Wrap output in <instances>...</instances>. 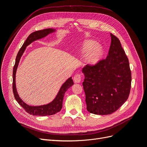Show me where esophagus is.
Segmentation results:
<instances>
[{
  "instance_id": "esophagus-1",
  "label": "esophagus",
  "mask_w": 147,
  "mask_h": 147,
  "mask_svg": "<svg viewBox=\"0 0 147 147\" xmlns=\"http://www.w3.org/2000/svg\"><path fill=\"white\" fill-rule=\"evenodd\" d=\"M81 75L80 74H76L75 75V77L74 78V80L75 83H80L81 82Z\"/></svg>"
}]
</instances>
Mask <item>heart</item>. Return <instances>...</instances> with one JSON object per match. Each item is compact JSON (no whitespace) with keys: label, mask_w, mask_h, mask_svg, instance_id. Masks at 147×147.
I'll return each instance as SVG.
<instances>
[{"label":"heart","mask_w":147,"mask_h":147,"mask_svg":"<svg viewBox=\"0 0 147 147\" xmlns=\"http://www.w3.org/2000/svg\"><path fill=\"white\" fill-rule=\"evenodd\" d=\"M79 52L82 55H87L86 62L91 66H95L99 63L104 55L103 48L98 45L94 40L87 39L81 42Z\"/></svg>","instance_id":"b5f03b06"}]
</instances>
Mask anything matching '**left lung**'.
<instances>
[{
	"label": "left lung",
	"mask_w": 147,
	"mask_h": 147,
	"mask_svg": "<svg viewBox=\"0 0 147 147\" xmlns=\"http://www.w3.org/2000/svg\"><path fill=\"white\" fill-rule=\"evenodd\" d=\"M109 56L94 67L84 66L83 86L87 110L95 115L115 112L129 95L131 72L129 60L119 39L110 34Z\"/></svg>",
	"instance_id": "obj_1"
}]
</instances>
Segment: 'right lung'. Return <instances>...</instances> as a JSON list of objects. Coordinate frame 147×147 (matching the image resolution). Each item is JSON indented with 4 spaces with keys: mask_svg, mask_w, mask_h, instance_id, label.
Here are the masks:
<instances>
[{
    "mask_svg": "<svg viewBox=\"0 0 147 147\" xmlns=\"http://www.w3.org/2000/svg\"><path fill=\"white\" fill-rule=\"evenodd\" d=\"M59 28H48L43 29L40 30L35 31L34 32L30 34L27 39L26 40L25 42L23 43V46L20 48V50L18 53L16 57L15 64L13 67V91L14 94L15 98L18 104L23 107L28 113L34 115V116H48V115H54L59 112L63 107V102L64 96L65 92L67 91L68 89L72 86L74 84L73 80L72 77L69 78L67 80L62 84L59 91L57 92L55 98L53 99L50 103L47 104H44L42 105L32 106L27 104L22 100L18 93L16 86V73L20 61L21 56H23L26 48L30 43L37 40L41 39L46 37L48 35L56 32Z\"/></svg>",
    "mask_w": 147,
    "mask_h": 147,
    "instance_id": "right-lung-1",
    "label": "right lung"
}]
</instances>
